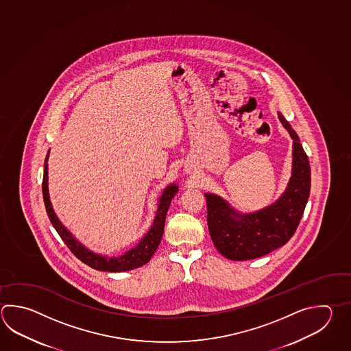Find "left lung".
<instances>
[{
    "instance_id": "8db88e82",
    "label": "left lung",
    "mask_w": 351,
    "mask_h": 351,
    "mask_svg": "<svg viewBox=\"0 0 351 351\" xmlns=\"http://www.w3.org/2000/svg\"><path fill=\"white\" fill-rule=\"evenodd\" d=\"M278 114L293 138L291 178L279 199L258 211L243 214L221 196L205 193L210 237L217 251L230 260L260 258L285 245L298 229L308 204L311 184L308 155L291 125Z\"/></svg>"
}]
</instances>
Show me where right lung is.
<instances>
[{
  "label": "right lung",
  "mask_w": 351,
  "mask_h": 351,
  "mask_svg": "<svg viewBox=\"0 0 351 351\" xmlns=\"http://www.w3.org/2000/svg\"><path fill=\"white\" fill-rule=\"evenodd\" d=\"M49 154H50V151L47 152V156L45 158V165H43V201H45L46 211H47L52 226L58 231V235L64 240L67 247L72 251V254L76 258H80L84 264L88 265L90 267L100 270V271H129V270L137 269V267H141L143 265L147 264L150 261V258H152V255L155 254V251L158 247V243L162 239L166 214L170 208L173 196L179 191V186L176 184H170L169 186L165 187L164 191L158 201V211L155 215L154 222H152L149 231L137 243L136 246L123 252L120 256H104L101 254H96L90 249H87L84 243H80L79 240L64 228L62 222L60 221L58 215L55 214L50 201V193H49V176H47V173H49L47 171L49 170V164H47Z\"/></svg>",
  "instance_id": "add662e5"
}]
</instances>
